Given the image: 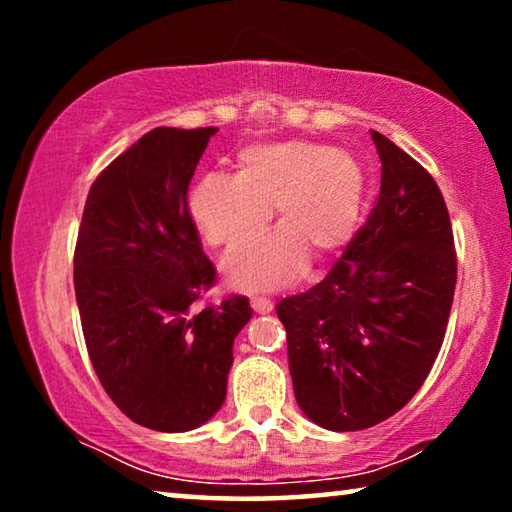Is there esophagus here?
<instances>
[{
	"mask_svg": "<svg viewBox=\"0 0 512 512\" xmlns=\"http://www.w3.org/2000/svg\"><path fill=\"white\" fill-rule=\"evenodd\" d=\"M250 307H253L255 314H268V311H273V302L266 298H253L250 300Z\"/></svg>",
	"mask_w": 512,
	"mask_h": 512,
	"instance_id": "obj_1",
	"label": "esophagus"
}]
</instances>
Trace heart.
<instances>
[{
    "label": "heart",
    "mask_w": 512,
    "mask_h": 512,
    "mask_svg": "<svg viewBox=\"0 0 512 512\" xmlns=\"http://www.w3.org/2000/svg\"><path fill=\"white\" fill-rule=\"evenodd\" d=\"M366 201V173L341 149L309 142L239 151L235 178L205 176L189 192V216L207 244L232 248L264 232L275 210L280 232L225 257L241 291H273L296 280L307 257L329 262L350 244Z\"/></svg>",
    "instance_id": "obj_1"
}]
</instances>
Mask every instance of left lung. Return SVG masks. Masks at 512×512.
<instances>
[{
    "label": "left lung",
    "instance_id": "left-lung-1",
    "mask_svg": "<svg viewBox=\"0 0 512 512\" xmlns=\"http://www.w3.org/2000/svg\"><path fill=\"white\" fill-rule=\"evenodd\" d=\"M381 187L323 282L277 305L298 406L329 431L391 418L436 361L456 289L452 221L431 173L377 131Z\"/></svg>",
    "mask_w": 512,
    "mask_h": 512
}]
</instances>
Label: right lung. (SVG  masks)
I'll use <instances>...</instances> for the list:
<instances>
[{
  "label": "right lung",
  "instance_id": "right-lung-1",
  "mask_svg": "<svg viewBox=\"0 0 512 512\" xmlns=\"http://www.w3.org/2000/svg\"><path fill=\"white\" fill-rule=\"evenodd\" d=\"M219 128L160 126L112 160L85 201L74 291L85 345L119 411L155 431L201 427L221 409L244 296L203 309L216 271L187 189Z\"/></svg>",
  "mask_w": 512,
  "mask_h": 512
}]
</instances>
